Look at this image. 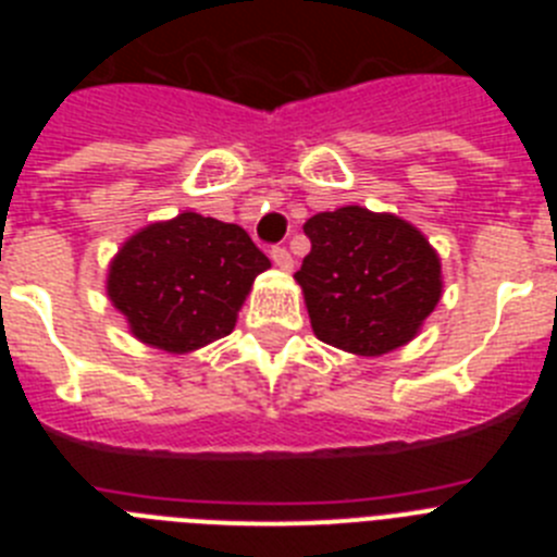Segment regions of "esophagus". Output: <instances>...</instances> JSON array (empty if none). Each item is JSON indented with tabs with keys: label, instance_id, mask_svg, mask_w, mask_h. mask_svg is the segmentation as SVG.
Masks as SVG:
<instances>
[{
	"label": "esophagus",
	"instance_id": "1",
	"mask_svg": "<svg viewBox=\"0 0 557 557\" xmlns=\"http://www.w3.org/2000/svg\"><path fill=\"white\" fill-rule=\"evenodd\" d=\"M270 259H273V264L278 270H284V273H289V270L295 268V262H293V253H289L287 248H273L270 250Z\"/></svg>",
	"mask_w": 557,
	"mask_h": 557
}]
</instances>
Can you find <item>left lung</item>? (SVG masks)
Returning a JSON list of instances; mask_svg holds the SVG:
<instances>
[{"label": "left lung", "mask_w": 557, "mask_h": 557, "mask_svg": "<svg viewBox=\"0 0 557 557\" xmlns=\"http://www.w3.org/2000/svg\"><path fill=\"white\" fill-rule=\"evenodd\" d=\"M312 250L301 284L318 339L359 357L405 346L441 301V259L426 236L396 214L362 206L321 211L304 223Z\"/></svg>", "instance_id": "obj_1"}]
</instances>
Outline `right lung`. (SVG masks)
<instances>
[{"label":"right lung","instance_id":"1","mask_svg":"<svg viewBox=\"0 0 557 557\" xmlns=\"http://www.w3.org/2000/svg\"><path fill=\"white\" fill-rule=\"evenodd\" d=\"M268 268L248 231L184 211L122 245L108 268V298L133 337L186 354L231 334L250 284Z\"/></svg>","mask_w":557,"mask_h":557}]
</instances>
